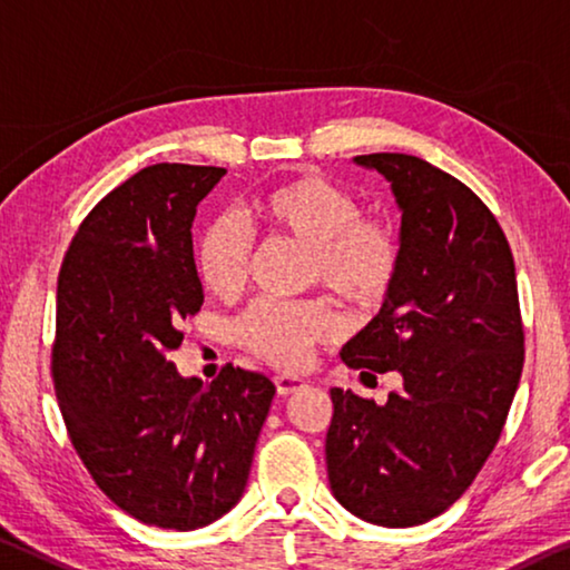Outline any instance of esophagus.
<instances>
[{"label": "esophagus", "mask_w": 570, "mask_h": 570, "mask_svg": "<svg viewBox=\"0 0 570 570\" xmlns=\"http://www.w3.org/2000/svg\"><path fill=\"white\" fill-rule=\"evenodd\" d=\"M275 387H277V395H279V397H287V395H293V392L303 390L305 382L297 380V376L279 374V376H275Z\"/></svg>", "instance_id": "34e87169"}]
</instances>
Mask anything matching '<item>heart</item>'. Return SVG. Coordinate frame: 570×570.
Segmentation results:
<instances>
[{"instance_id":"b5f03b06","label":"heart","mask_w":570,"mask_h":570,"mask_svg":"<svg viewBox=\"0 0 570 570\" xmlns=\"http://www.w3.org/2000/svg\"><path fill=\"white\" fill-rule=\"evenodd\" d=\"M249 214L273 236L308 249L305 283L323 285L358 308H374L392 293L402 262L395 226L362 216L358 200L321 175H297L252 200ZM252 265V236L239 222L218 216L196 242L200 283L216 297L239 295ZM344 318L323 301L252 303L236 321V341L252 354L285 370L308 362L315 344L334 341Z\"/></svg>"}]
</instances>
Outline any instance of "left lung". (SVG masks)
<instances>
[{"label":"left lung","instance_id":"obj_1","mask_svg":"<svg viewBox=\"0 0 570 570\" xmlns=\"http://www.w3.org/2000/svg\"><path fill=\"white\" fill-rule=\"evenodd\" d=\"M402 212L392 293L341 348L362 374L397 372L384 405L331 387V492L382 528H413L466 492L502 435L524 362L512 249L474 190L415 155L374 153Z\"/></svg>","mask_w":570,"mask_h":570}]
</instances>
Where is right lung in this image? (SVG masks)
Listing matches in <instances>:
<instances>
[{"label": "right lung", "instance_id": "add662e5", "mask_svg": "<svg viewBox=\"0 0 570 570\" xmlns=\"http://www.w3.org/2000/svg\"><path fill=\"white\" fill-rule=\"evenodd\" d=\"M224 175L139 170L83 218L58 275L50 372L73 449L119 510L165 530L239 502L275 397L265 374L226 364L204 384L168 358L204 305L190 226Z\"/></svg>", "mask_w": 570, "mask_h": 570}]
</instances>
